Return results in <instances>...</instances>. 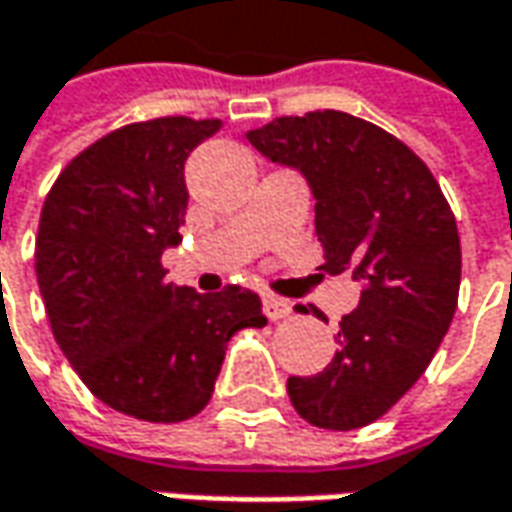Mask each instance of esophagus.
Listing matches in <instances>:
<instances>
[{
  "instance_id": "esophagus-1",
  "label": "esophagus",
  "mask_w": 512,
  "mask_h": 512,
  "mask_svg": "<svg viewBox=\"0 0 512 512\" xmlns=\"http://www.w3.org/2000/svg\"><path fill=\"white\" fill-rule=\"evenodd\" d=\"M262 307H265V316L270 322H279V319H287L293 313V305L287 299H279V296H265L262 299Z\"/></svg>"
}]
</instances>
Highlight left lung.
Masks as SVG:
<instances>
[{"instance_id": "obj_1", "label": "left lung", "mask_w": 512, "mask_h": 512, "mask_svg": "<svg viewBox=\"0 0 512 512\" xmlns=\"http://www.w3.org/2000/svg\"><path fill=\"white\" fill-rule=\"evenodd\" d=\"M270 162L305 173L316 196L325 270H344L362 299L339 322L336 356L290 376L305 422L356 430L382 419L419 382L453 322L462 282L456 216L430 168L373 122L342 110L279 116L247 130Z\"/></svg>"}]
</instances>
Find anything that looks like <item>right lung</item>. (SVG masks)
Segmentation results:
<instances>
[{"label":"right lung","instance_id":"obj_1","mask_svg":"<svg viewBox=\"0 0 512 512\" xmlns=\"http://www.w3.org/2000/svg\"><path fill=\"white\" fill-rule=\"evenodd\" d=\"M219 119L133 122L73 156L36 233V279L53 339L88 390L142 422L205 410L230 336L265 327L253 290L168 282L162 253L185 225V159Z\"/></svg>","mask_w":512,"mask_h":512}]
</instances>
